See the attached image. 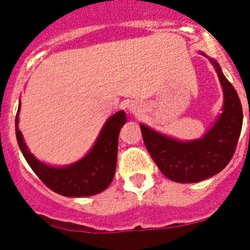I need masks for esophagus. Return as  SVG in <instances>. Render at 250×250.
<instances>
[{
    "label": "esophagus",
    "mask_w": 250,
    "mask_h": 250,
    "mask_svg": "<svg viewBox=\"0 0 250 250\" xmlns=\"http://www.w3.org/2000/svg\"><path fill=\"white\" fill-rule=\"evenodd\" d=\"M129 110L130 112H132V114H135V115H139L141 112V105H139V104L134 103V104H130L129 106Z\"/></svg>",
    "instance_id": "34e87169"
}]
</instances>
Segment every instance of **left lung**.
<instances>
[{
    "label": "left lung",
    "instance_id": "obj_1",
    "mask_svg": "<svg viewBox=\"0 0 250 250\" xmlns=\"http://www.w3.org/2000/svg\"><path fill=\"white\" fill-rule=\"evenodd\" d=\"M224 91V107L214 126L199 140L179 141L161 135L141 124L145 146L167 179L198 183L222 171L233 158L243 125L239 96L219 65L211 60ZM250 116V114H249Z\"/></svg>",
    "mask_w": 250,
    "mask_h": 250
}]
</instances>
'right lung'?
Here are the masks:
<instances>
[{"label":"right lung","mask_w":250,"mask_h":250,"mask_svg":"<svg viewBox=\"0 0 250 250\" xmlns=\"http://www.w3.org/2000/svg\"><path fill=\"white\" fill-rule=\"evenodd\" d=\"M16 116V138L26 161L41 182L51 190L63 196H90L104 191L112 182L118 159L119 132L126 123V115L119 111L106 121L94 147L85 158L65 167H54L37 160L27 150L19 130Z\"/></svg>","instance_id":"add662e5"}]
</instances>
